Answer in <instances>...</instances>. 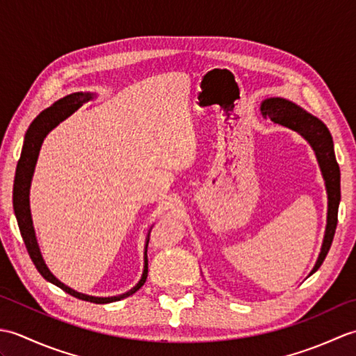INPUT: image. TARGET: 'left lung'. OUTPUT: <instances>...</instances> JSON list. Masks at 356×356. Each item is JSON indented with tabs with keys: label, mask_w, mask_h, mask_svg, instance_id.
I'll list each match as a JSON object with an SVG mask.
<instances>
[{
	"label": "left lung",
	"mask_w": 356,
	"mask_h": 356,
	"mask_svg": "<svg viewBox=\"0 0 356 356\" xmlns=\"http://www.w3.org/2000/svg\"><path fill=\"white\" fill-rule=\"evenodd\" d=\"M260 110L261 115L266 119L269 118L274 120L275 124L284 125L287 128H291V130L300 133L309 143H311L321 166L324 180H326L329 197L327 228L323 241L321 254L312 270L314 274L315 270H318L324 259H326L332 241H334L338 223V205L339 199H341V188H339V166L335 159L334 140H332V136L327 130V127L324 125L320 119L309 115L307 111L298 107V105H295L291 101H286L283 97H269V99H264L261 102Z\"/></svg>",
	"instance_id": "obj_1"
}]
</instances>
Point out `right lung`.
<instances>
[{"label": "right lung", "instance_id": "obj_1", "mask_svg": "<svg viewBox=\"0 0 356 356\" xmlns=\"http://www.w3.org/2000/svg\"><path fill=\"white\" fill-rule=\"evenodd\" d=\"M92 99V95H86V93H73L63 97L58 102H55L51 107L45 108L42 113H40L35 118V120L30 124L29 130L26 133V139H24V145H22L21 151V157L17 165V174H15V184H13V208H15V214H17V220L18 226L21 231L22 240H24L27 252L30 255V259L35 263V266L38 272L45 278L49 280L50 283L56 284L58 287H61L63 291L67 293H70L72 297H76L79 300L90 301V303H96V305H105V303H111V301H118L130 297L131 293L140 289V286L145 283L147 274H148V259H147V251H145V268H143V274L140 282L136 284L130 292L119 295V297H108V298H99V297H90V295L79 293L76 291L67 287L64 283L59 282L58 278L51 275V272L45 266V263L41 257L40 248H38L36 243V237H35V231H33V225H32V217H30V208H29V188H30V180H32L33 176V170H35V163L38 154H40V148L41 143L44 140L45 136L55 128L61 120L65 118H69L72 113L79 108L82 104L86 101ZM149 240V238H148Z\"/></svg>", "mask_w": 356, "mask_h": 356}]
</instances>
